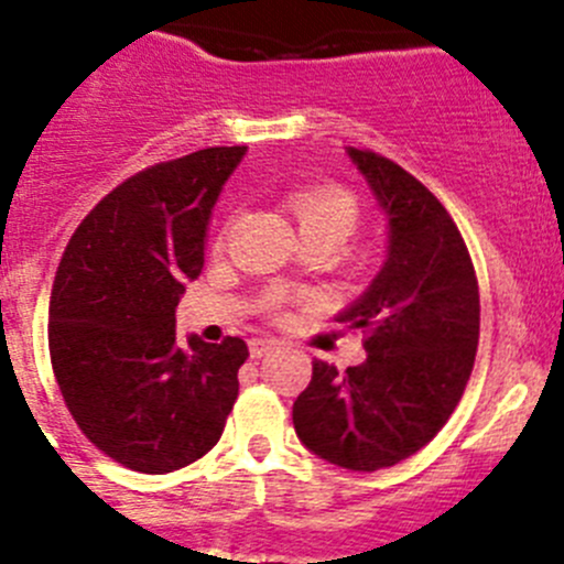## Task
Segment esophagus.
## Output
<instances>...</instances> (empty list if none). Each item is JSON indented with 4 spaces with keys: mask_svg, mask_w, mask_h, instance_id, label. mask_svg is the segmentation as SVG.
<instances>
[{
    "mask_svg": "<svg viewBox=\"0 0 564 564\" xmlns=\"http://www.w3.org/2000/svg\"><path fill=\"white\" fill-rule=\"evenodd\" d=\"M272 347H275V341H270V338H250V358H264Z\"/></svg>",
    "mask_w": 564,
    "mask_h": 564,
    "instance_id": "34e87169",
    "label": "esophagus"
}]
</instances>
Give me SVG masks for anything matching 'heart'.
Returning <instances> with one entry per match:
<instances>
[{
	"instance_id": "b5f03b06",
	"label": "heart",
	"mask_w": 564,
	"mask_h": 564,
	"mask_svg": "<svg viewBox=\"0 0 564 564\" xmlns=\"http://www.w3.org/2000/svg\"><path fill=\"white\" fill-rule=\"evenodd\" d=\"M289 206H292L297 226L303 237H327L336 245L352 237L360 220V204L355 198L352 189L341 187V184H311V187H300L289 195ZM297 300H308V294L292 292V289L272 286L261 294V311L270 314L272 319H283L286 308Z\"/></svg>"
}]
</instances>
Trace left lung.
Here are the masks:
<instances>
[{
    "mask_svg": "<svg viewBox=\"0 0 564 564\" xmlns=\"http://www.w3.org/2000/svg\"><path fill=\"white\" fill-rule=\"evenodd\" d=\"M388 217V259L364 297L336 316L364 333L366 360L338 371L314 358L294 399L297 438L349 471L415 455L455 413L479 344V286L446 206L397 162L349 149Z\"/></svg>",
    "mask_w": 564,
    "mask_h": 564,
    "instance_id": "1",
    "label": "left lung"
}]
</instances>
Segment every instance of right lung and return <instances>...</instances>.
Here are the masks:
<instances>
[{
	"label": "right lung",
	"mask_w": 564,
	"mask_h": 564,
	"mask_svg": "<svg viewBox=\"0 0 564 564\" xmlns=\"http://www.w3.org/2000/svg\"><path fill=\"white\" fill-rule=\"evenodd\" d=\"M245 151L215 145L134 173L93 206L59 259L54 380L85 438L131 471L200 460L237 402L248 344H178L176 305L204 270L212 206Z\"/></svg>",
	"instance_id": "right-lung-1"
}]
</instances>
